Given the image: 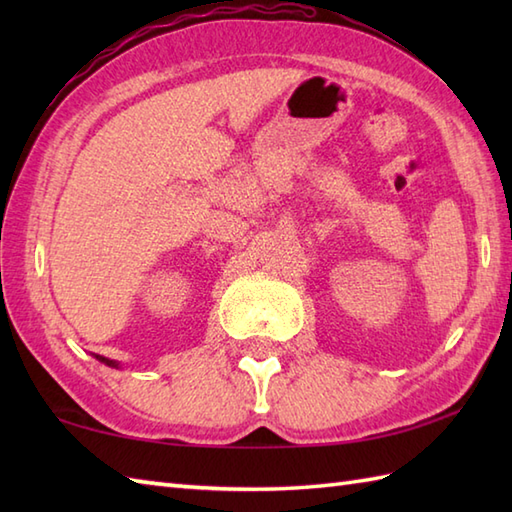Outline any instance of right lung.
Masks as SVG:
<instances>
[{
  "instance_id": "right-lung-1",
  "label": "right lung",
  "mask_w": 512,
  "mask_h": 512,
  "mask_svg": "<svg viewBox=\"0 0 512 512\" xmlns=\"http://www.w3.org/2000/svg\"><path fill=\"white\" fill-rule=\"evenodd\" d=\"M96 358H99V361H101V363H105V365H110V367H118V363H116V361H110V358L99 356V354H96Z\"/></svg>"
}]
</instances>
